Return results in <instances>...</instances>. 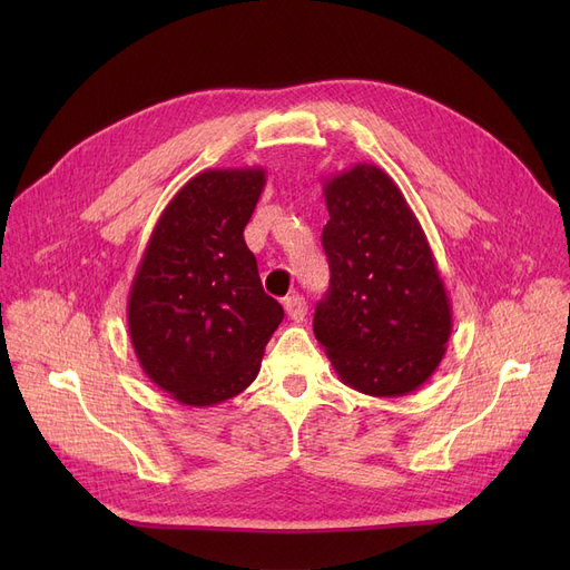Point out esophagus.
<instances>
[{
  "label": "esophagus",
  "instance_id": "34e87169",
  "mask_svg": "<svg viewBox=\"0 0 570 570\" xmlns=\"http://www.w3.org/2000/svg\"><path fill=\"white\" fill-rule=\"evenodd\" d=\"M284 309H286V314H288L291 321L301 323V321L305 318V314H307L305 297H303V295H288L286 301H284Z\"/></svg>",
  "mask_w": 570,
  "mask_h": 570
}]
</instances>
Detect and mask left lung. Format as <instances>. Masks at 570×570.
I'll use <instances>...</instances> for the list:
<instances>
[{
	"label": "left lung",
	"mask_w": 570,
	"mask_h": 570,
	"mask_svg": "<svg viewBox=\"0 0 570 570\" xmlns=\"http://www.w3.org/2000/svg\"><path fill=\"white\" fill-rule=\"evenodd\" d=\"M323 194L331 291L316 305L314 335L353 391L409 395L434 374L453 333L425 230L393 177L374 164L325 179Z\"/></svg>",
	"instance_id": "8db88e82"
}]
</instances>
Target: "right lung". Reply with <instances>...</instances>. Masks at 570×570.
<instances>
[{"mask_svg":"<svg viewBox=\"0 0 570 570\" xmlns=\"http://www.w3.org/2000/svg\"><path fill=\"white\" fill-rule=\"evenodd\" d=\"M265 170L213 168L161 213L129 293V337L147 379L187 406H213L256 379L284 318L245 243Z\"/></svg>","mask_w":570,"mask_h":570,"instance_id":"1","label":"right lung"}]
</instances>
